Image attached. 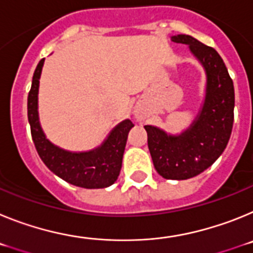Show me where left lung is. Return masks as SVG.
Here are the masks:
<instances>
[{"label": "left lung", "mask_w": 253, "mask_h": 253, "mask_svg": "<svg viewBox=\"0 0 253 253\" xmlns=\"http://www.w3.org/2000/svg\"><path fill=\"white\" fill-rule=\"evenodd\" d=\"M185 44L205 72L202 106L186 129L177 134L146 125L156 171L167 180H187L210 167L224 152L233 126L234 87L218 51L185 34L171 37Z\"/></svg>", "instance_id": "left-lung-1"}]
</instances>
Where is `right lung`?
<instances>
[{"label":"right lung","mask_w":253,"mask_h":253,"mask_svg":"<svg viewBox=\"0 0 253 253\" xmlns=\"http://www.w3.org/2000/svg\"><path fill=\"white\" fill-rule=\"evenodd\" d=\"M44 60L45 58L37 66L28 96V119L39 157L54 175L68 184L84 189L109 187L118 180L128 133L134 124L129 119L120 122L100 146L90 151L73 152L55 146L46 138L39 120L38 95Z\"/></svg>","instance_id":"add662e5"}]
</instances>
